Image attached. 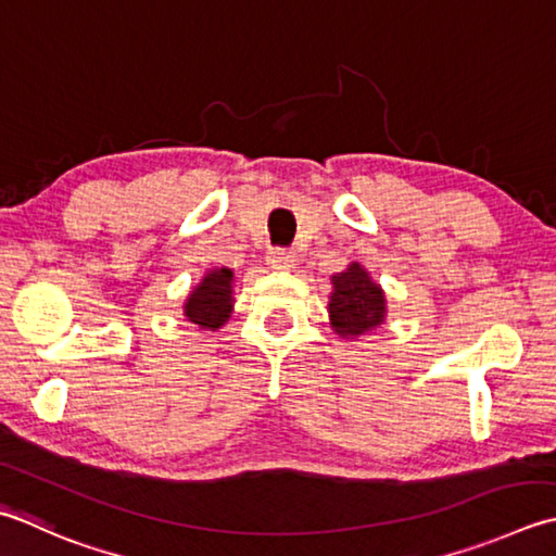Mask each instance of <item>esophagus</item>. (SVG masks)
Returning a JSON list of instances; mask_svg holds the SVG:
<instances>
[{
  "label": "esophagus",
  "mask_w": 556,
  "mask_h": 556,
  "mask_svg": "<svg viewBox=\"0 0 556 556\" xmlns=\"http://www.w3.org/2000/svg\"><path fill=\"white\" fill-rule=\"evenodd\" d=\"M293 263H296V253H291V250H287V248L269 250L267 265H269L271 269H291Z\"/></svg>",
  "instance_id": "1"
}]
</instances>
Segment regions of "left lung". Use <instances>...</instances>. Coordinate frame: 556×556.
<instances>
[{
    "label": "left lung",
    "instance_id": "left-lung-1",
    "mask_svg": "<svg viewBox=\"0 0 556 556\" xmlns=\"http://www.w3.org/2000/svg\"><path fill=\"white\" fill-rule=\"evenodd\" d=\"M330 318L334 332L342 337H356L383 323L386 299L378 285L366 275L362 265H350L332 277Z\"/></svg>",
    "mask_w": 556,
    "mask_h": 556
}]
</instances>
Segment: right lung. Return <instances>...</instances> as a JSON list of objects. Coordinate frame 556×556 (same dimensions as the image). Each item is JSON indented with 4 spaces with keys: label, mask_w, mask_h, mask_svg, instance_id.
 Wrapping results in <instances>:
<instances>
[{
    "label": "right lung",
    "mask_w": 556,
    "mask_h": 556,
    "mask_svg": "<svg viewBox=\"0 0 556 556\" xmlns=\"http://www.w3.org/2000/svg\"><path fill=\"white\" fill-rule=\"evenodd\" d=\"M231 281L233 271L231 269H214L206 275L200 287L190 293L188 303H185V315L188 320L200 325L202 330H216L228 320L231 315Z\"/></svg>",
    "instance_id": "add662e5"
}]
</instances>
